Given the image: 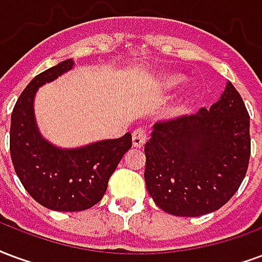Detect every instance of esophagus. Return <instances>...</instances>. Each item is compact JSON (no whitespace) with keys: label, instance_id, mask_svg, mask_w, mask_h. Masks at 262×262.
I'll return each mask as SVG.
<instances>
[{"label":"esophagus","instance_id":"obj_1","mask_svg":"<svg viewBox=\"0 0 262 262\" xmlns=\"http://www.w3.org/2000/svg\"><path fill=\"white\" fill-rule=\"evenodd\" d=\"M146 138H148V135L145 133L144 128H137L133 133V144L135 148H141V146H144V144L146 142Z\"/></svg>","mask_w":262,"mask_h":262}]
</instances>
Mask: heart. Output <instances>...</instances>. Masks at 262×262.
I'll return each instance as SVG.
<instances>
[{
	"instance_id": "obj_1",
	"label": "heart",
	"mask_w": 262,
	"mask_h": 262,
	"mask_svg": "<svg viewBox=\"0 0 262 262\" xmlns=\"http://www.w3.org/2000/svg\"><path fill=\"white\" fill-rule=\"evenodd\" d=\"M183 82V76L180 74H173V75H169L165 79V83L167 88H176L177 85H180Z\"/></svg>"
}]
</instances>
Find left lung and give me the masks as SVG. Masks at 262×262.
I'll return each instance as SVG.
<instances>
[{
    "label": "left lung",
    "mask_w": 262,
    "mask_h": 262,
    "mask_svg": "<svg viewBox=\"0 0 262 262\" xmlns=\"http://www.w3.org/2000/svg\"><path fill=\"white\" fill-rule=\"evenodd\" d=\"M250 116L230 82L209 110L156 123L145 144V183L155 204L176 216L217 211L249 167Z\"/></svg>",
    "instance_id": "8db88e82"
}]
</instances>
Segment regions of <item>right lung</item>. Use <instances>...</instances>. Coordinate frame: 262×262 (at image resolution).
Listing matches in <instances>:
<instances>
[{"instance_id":"1","label":"right lung","mask_w":262,"mask_h":262,"mask_svg":"<svg viewBox=\"0 0 262 262\" xmlns=\"http://www.w3.org/2000/svg\"><path fill=\"white\" fill-rule=\"evenodd\" d=\"M72 68L74 60L70 58L34 76L13 107L9 133L13 167L25 190L40 205L61 212L96 205L107 190L110 176L133 146L129 133L66 149L43 138L34 117L36 92Z\"/></svg>"}]
</instances>
